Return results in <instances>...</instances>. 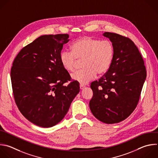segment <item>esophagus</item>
<instances>
[{"mask_svg":"<svg viewBox=\"0 0 158 158\" xmlns=\"http://www.w3.org/2000/svg\"><path fill=\"white\" fill-rule=\"evenodd\" d=\"M85 86H84V85H81V84L80 85V89H81V90L84 89L85 88Z\"/></svg>","mask_w":158,"mask_h":158,"instance_id":"obj_1","label":"esophagus"}]
</instances>
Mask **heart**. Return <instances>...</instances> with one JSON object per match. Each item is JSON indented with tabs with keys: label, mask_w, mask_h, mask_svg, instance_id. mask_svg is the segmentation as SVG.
<instances>
[{
	"label": "heart",
	"mask_w": 158,
	"mask_h": 158,
	"mask_svg": "<svg viewBox=\"0 0 158 158\" xmlns=\"http://www.w3.org/2000/svg\"><path fill=\"white\" fill-rule=\"evenodd\" d=\"M114 55L112 43L90 36H83L74 42L72 51L64 49L60 54L63 68L68 72L74 70L77 60H83L84 69L71 75L73 80L84 85L94 79L97 74L103 75L109 69Z\"/></svg>",
	"instance_id": "1"
}]
</instances>
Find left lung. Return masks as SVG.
I'll return each instance as SVG.
<instances>
[{"label":"left lung","instance_id":"obj_1","mask_svg":"<svg viewBox=\"0 0 158 158\" xmlns=\"http://www.w3.org/2000/svg\"><path fill=\"white\" fill-rule=\"evenodd\" d=\"M112 42L114 55L108 71L90 84L93 96L90 109L98 120L107 124L119 123L136 109L146 77L144 60L129 38L106 32Z\"/></svg>","mask_w":158,"mask_h":158}]
</instances>
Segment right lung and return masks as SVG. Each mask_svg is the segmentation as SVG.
<instances>
[{
	"instance_id": "add662e5",
	"label": "right lung",
	"mask_w": 158,
	"mask_h": 158,
	"mask_svg": "<svg viewBox=\"0 0 158 158\" xmlns=\"http://www.w3.org/2000/svg\"><path fill=\"white\" fill-rule=\"evenodd\" d=\"M68 38V34L41 36L23 47L13 62L10 77L17 106L27 120L41 127L60 122L80 90L60 62Z\"/></svg>"
}]
</instances>
